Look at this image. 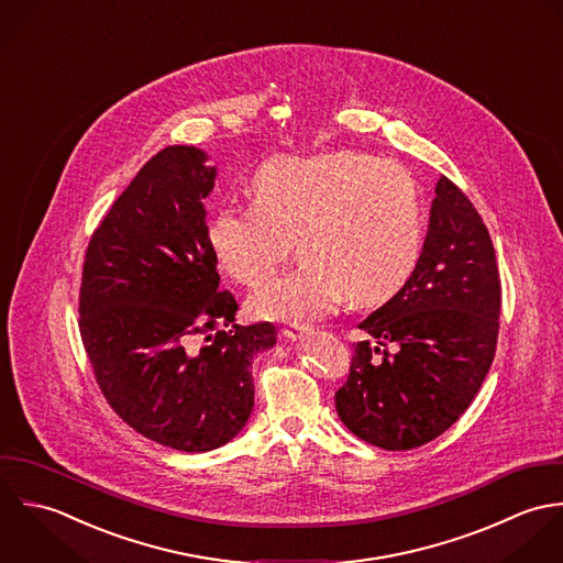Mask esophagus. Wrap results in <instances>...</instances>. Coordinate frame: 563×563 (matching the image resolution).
I'll return each instance as SVG.
<instances>
[{
    "instance_id": "34e87169",
    "label": "esophagus",
    "mask_w": 563,
    "mask_h": 563,
    "mask_svg": "<svg viewBox=\"0 0 563 563\" xmlns=\"http://www.w3.org/2000/svg\"><path fill=\"white\" fill-rule=\"evenodd\" d=\"M311 331V327L309 324H300V322H294V324H289V327H285L280 333L285 335L287 339H300L305 333H309Z\"/></svg>"
}]
</instances>
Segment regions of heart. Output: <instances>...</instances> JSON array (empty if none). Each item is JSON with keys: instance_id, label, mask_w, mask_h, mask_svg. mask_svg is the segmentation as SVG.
<instances>
[{"instance_id": "heart-1", "label": "heart", "mask_w": 563, "mask_h": 563, "mask_svg": "<svg viewBox=\"0 0 563 563\" xmlns=\"http://www.w3.org/2000/svg\"><path fill=\"white\" fill-rule=\"evenodd\" d=\"M250 202H228L207 222L218 267L256 289L289 254L300 261L267 283L250 311L265 320L311 322L343 294L372 305L396 296L424 247V205L416 178L361 152L276 156L250 178Z\"/></svg>"}]
</instances>
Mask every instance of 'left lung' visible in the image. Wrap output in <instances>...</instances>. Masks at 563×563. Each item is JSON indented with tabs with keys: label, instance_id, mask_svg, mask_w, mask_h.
<instances>
[{
	"label": "left lung",
	"instance_id": "8db88e82",
	"mask_svg": "<svg viewBox=\"0 0 563 563\" xmlns=\"http://www.w3.org/2000/svg\"><path fill=\"white\" fill-rule=\"evenodd\" d=\"M500 274L467 196L440 178L413 278L358 329L347 380L335 394L358 440L411 450L440 438L470 407L496 354Z\"/></svg>",
	"mask_w": 563,
	"mask_h": 563
}]
</instances>
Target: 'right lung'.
I'll use <instances>...</instances> for the list:
<instances>
[{
    "label": "right lung",
    "instance_id": "right-lung-1",
    "mask_svg": "<svg viewBox=\"0 0 563 563\" xmlns=\"http://www.w3.org/2000/svg\"><path fill=\"white\" fill-rule=\"evenodd\" d=\"M216 167L194 145L152 156L91 234L80 338L114 413L183 452L230 442L254 407L252 356L276 343L269 322L234 324L207 241Z\"/></svg>",
    "mask_w": 563,
    "mask_h": 563
}]
</instances>
